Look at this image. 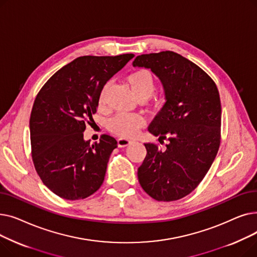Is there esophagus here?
<instances>
[{"label":"esophagus","mask_w":257,"mask_h":257,"mask_svg":"<svg viewBox=\"0 0 257 257\" xmlns=\"http://www.w3.org/2000/svg\"><path fill=\"white\" fill-rule=\"evenodd\" d=\"M133 143V140H130V139H125V138H119L117 139V146L118 147H126L130 144Z\"/></svg>","instance_id":"obj_1"}]
</instances>
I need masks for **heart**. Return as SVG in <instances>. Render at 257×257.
I'll return each instance as SVG.
<instances>
[{
    "instance_id": "1",
    "label": "heart",
    "mask_w": 257,
    "mask_h": 257,
    "mask_svg": "<svg viewBox=\"0 0 257 257\" xmlns=\"http://www.w3.org/2000/svg\"><path fill=\"white\" fill-rule=\"evenodd\" d=\"M128 82L141 100L149 99L156 90V80L152 73L148 70L141 69L131 73L128 78ZM108 84H105L99 94V104L105 103L106 90ZM144 120L142 116L136 113H118L109 120V129L120 137H131L138 132L143 126Z\"/></svg>"
}]
</instances>
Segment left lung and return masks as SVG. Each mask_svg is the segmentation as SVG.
<instances>
[{
  "label": "left lung",
  "mask_w": 257,
  "mask_h": 257,
  "mask_svg": "<svg viewBox=\"0 0 257 257\" xmlns=\"http://www.w3.org/2000/svg\"><path fill=\"white\" fill-rule=\"evenodd\" d=\"M134 67L150 69L161 81L166 103L149 125L168 139L165 151L145 144L138 170L143 190L157 201L179 200L203 180L221 143V101L217 85L202 69L172 51L143 54Z\"/></svg>",
  "instance_id": "8db88e82"
}]
</instances>
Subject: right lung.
<instances>
[{
	"label": "right lung",
	"instance_id": "right-lung-1",
	"mask_svg": "<svg viewBox=\"0 0 257 257\" xmlns=\"http://www.w3.org/2000/svg\"><path fill=\"white\" fill-rule=\"evenodd\" d=\"M134 57H78L54 74L35 98L30 139L35 170L44 184L66 200L84 199L102 185L117 142L103 134L99 143L84 141L103 86Z\"/></svg>",
	"mask_w": 257,
	"mask_h": 257
}]
</instances>
